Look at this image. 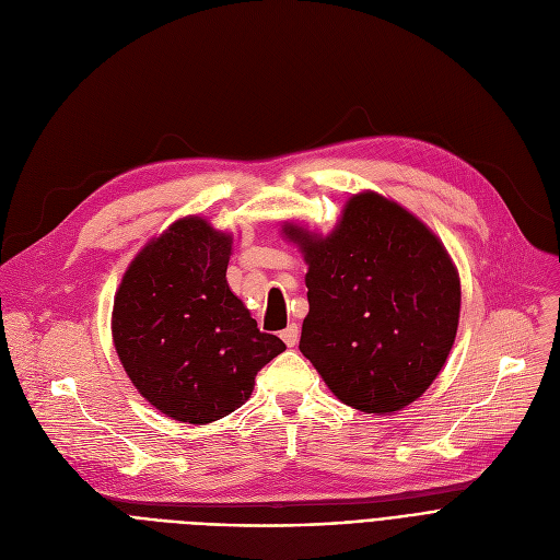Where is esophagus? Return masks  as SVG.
<instances>
[{"label":"esophagus","mask_w":560,"mask_h":560,"mask_svg":"<svg viewBox=\"0 0 560 560\" xmlns=\"http://www.w3.org/2000/svg\"><path fill=\"white\" fill-rule=\"evenodd\" d=\"M298 338H300L298 325H288V327L281 331V340H283L288 347H295V345H298Z\"/></svg>","instance_id":"34e87169"}]
</instances>
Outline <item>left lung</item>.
Returning a JSON list of instances; mask_svg holds the SVG:
<instances>
[{
    "label": "left lung",
    "mask_w": 560,
    "mask_h": 560,
    "mask_svg": "<svg viewBox=\"0 0 560 560\" xmlns=\"http://www.w3.org/2000/svg\"><path fill=\"white\" fill-rule=\"evenodd\" d=\"M306 254L308 315L300 349L331 393L365 413L416 401L456 338L458 275L435 235L374 192L345 206L317 238L290 226Z\"/></svg>",
    "instance_id": "8db88e82"
}]
</instances>
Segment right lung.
Instances as JSON below:
<instances>
[{
    "mask_svg": "<svg viewBox=\"0 0 560 560\" xmlns=\"http://www.w3.org/2000/svg\"><path fill=\"white\" fill-rule=\"evenodd\" d=\"M229 235L179 220L138 254L115 295L117 357L138 393L179 422L233 413L285 349L229 290Z\"/></svg>",
    "mask_w": 560,
    "mask_h": 560,
    "instance_id": "obj_1",
    "label": "right lung"
}]
</instances>
